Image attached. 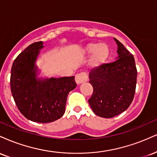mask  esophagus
I'll return each mask as SVG.
<instances>
[{
	"instance_id": "esophagus-1",
	"label": "esophagus",
	"mask_w": 157,
	"mask_h": 157,
	"mask_svg": "<svg viewBox=\"0 0 157 157\" xmlns=\"http://www.w3.org/2000/svg\"><path fill=\"white\" fill-rule=\"evenodd\" d=\"M87 77L88 76L86 72H81L77 74L76 76H75V81H76L77 85L81 84L87 80Z\"/></svg>"
}]
</instances>
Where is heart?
Here are the masks:
<instances>
[{
    "mask_svg": "<svg viewBox=\"0 0 157 157\" xmlns=\"http://www.w3.org/2000/svg\"><path fill=\"white\" fill-rule=\"evenodd\" d=\"M84 54L86 55H91V63L94 66H102L106 62L109 57L110 49L109 46L105 44L91 43L84 48Z\"/></svg>",
    "mask_w": 157,
    "mask_h": 157,
    "instance_id": "obj_1",
    "label": "heart"
}]
</instances>
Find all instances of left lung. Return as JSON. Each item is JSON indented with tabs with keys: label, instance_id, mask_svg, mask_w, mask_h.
Segmentation results:
<instances>
[{
	"label": "left lung",
	"instance_id": "1",
	"mask_svg": "<svg viewBox=\"0 0 157 157\" xmlns=\"http://www.w3.org/2000/svg\"><path fill=\"white\" fill-rule=\"evenodd\" d=\"M117 60L102 64L89 72L93 94L89 100L94 113L104 118H111L125 111L134 99L137 70L132 54L120 41Z\"/></svg>",
	"mask_w": 157,
	"mask_h": 157
}]
</instances>
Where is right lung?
I'll use <instances>...</instances> for the list:
<instances>
[{
	"mask_svg": "<svg viewBox=\"0 0 157 157\" xmlns=\"http://www.w3.org/2000/svg\"><path fill=\"white\" fill-rule=\"evenodd\" d=\"M42 41L28 46L16 57L11 69L10 87L16 105L31 121L48 123L62 117L69 91L75 89V77L37 78L35 61Z\"/></svg>",
	"mask_w": 157,
	"mask_h": 157,
	"instance_id": "obj_1",
	"label": "right lung"
}]
</instances>
